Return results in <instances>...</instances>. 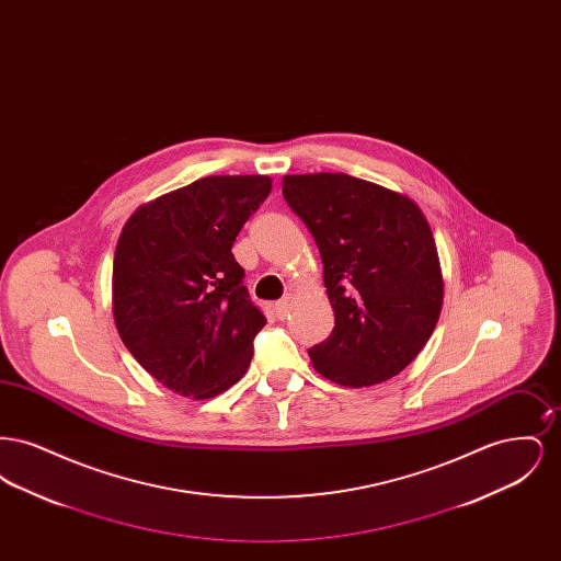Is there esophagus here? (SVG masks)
Wrapping results in <instances>:
<instances>
[{
	"label": "esophagus",
	"mask_w": 561,
	"mask_h": 561,
	"mask_svg": "<svg viewBox=\"0 0 561 561\" xmlns=\"http://www.w3.org/2000/svg\"><path fill=\"white\" fill-rule=\"evenodd\" d=\"M273 313H275L277 320H286L288 313H290V302H288L286 298H284V300H277V302L273 305Z\"/></svg>",
	"instance_id": "obj_1"
}]
</instances>
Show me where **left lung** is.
Masks as SVG:
<instances>
[{
  "mask_svg": "<svg viewBox=\"0 0 561 561\" xmlns=\"http://www.w3.org/2000/svg\"><path fill=\"white\" fill-rule=\"evenodd\" d=\"M284 199L320 248L332 334L309 348L313 368L343 387L400 374L439 320L444 282L421 208L348 174L284 179Z\"/></svg>",
  "mask_w": 561,
  "mask_h": 561,
  "instance_id": "left-lung-1",
  "label": "left lung"
}]
</instances>
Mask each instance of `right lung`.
<instances>
[{"label":"right lung","mask_w":561,"mask_h":561,"mask_svg":"<svg viewBox=\"0 0 561 561\" xmlns=\"http://www.w3.org/2000/svg\"><path fill=\"white\" fill-rule=\"evenodd\" d=\"M268 176H206L128 218L113 259V318L134 359L170 391L208 400L248 370L267 323L231 248Z\"/></svg>","instance_id":"obj_1"}]
</instances>
